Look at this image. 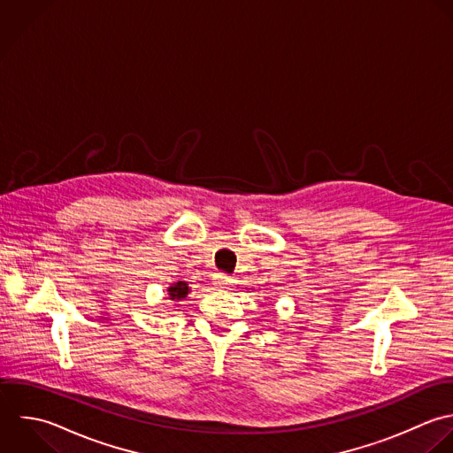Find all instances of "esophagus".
Segmentation results:
<instances>
[{
  "instance_id": "esophagus-1",
  "label": "esophagus",
  "mask_w": 453,
  "mask_h": 453,
  "mask_svg": "<svg viewBox=\"0 0 453 453\" xmlns=\"http://www.w3.org/2000/svg\"><path fill=\"white\" fill-rule=\"evenodd\" d=\"M215 284H217V288H220V289H227V288L233 284V277H229V275H226V273H217V275H215Z\"/></svg>"
}]
</instances>
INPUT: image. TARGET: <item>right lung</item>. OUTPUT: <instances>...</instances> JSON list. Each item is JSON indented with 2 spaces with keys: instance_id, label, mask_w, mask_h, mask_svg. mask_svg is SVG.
Returning <instances> with one entry per match:
<instances>
[{
  "instance_id": "add662e5",
  "label": "right lung",
  "mask_w": 453,
  "mask_h": 453,
  "mask_svg": "<svg viewBox=\"0 0 453 453\" xmlns=\"http://www.w3.org/2000/svg\"><path fill=\"white\" fill-rule=\"evenodd\" d=\"M169 296H171V300H174V302H180V300H183V298H187V295H188V284L187 282H183V280H178V282H174L169 289Z\"/></svg>"
}]
</instances>
